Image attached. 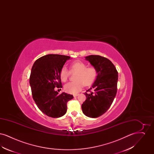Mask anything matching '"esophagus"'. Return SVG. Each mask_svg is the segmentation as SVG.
Listing matches in <instances>:
<instances>
[{
    "instance_id": "obj_1",
    "label": "esophagus",
    "mask_w": 154,
    "mask_h": 154,
    "mask_svg": "<svg viewBox=\"0 0 154 154\" xmlns=\"http://www.w3.org/2000/svg\"><path fill=\"white\" fill-rule=\"evenodd\" d=\"M79 95V94H74L73 96L75 97H77V96Z\"/></svg>"
}]
</instances>
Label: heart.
Returning a JSON list of instances; mask_svg holds the SVG:
<instances>
[{
	"instance_id": "heart-1",
	"label": "heart",
	"mask_w": 154,
	"mask_h": 154,
	"mask_svg": "<svg viewBox=\"0 0 154 154\" xmlns=\"http://www.w3.org/2000/svg\"><path fill=\"white\" fill-rule=\"evenodd\" d=\"M71 73H76L75 81L67 83L65 85V91L70 94H77L79 92L83 87L91 85L95 81L97 76V71L94 67H87V65L81 61H75L70 66ZM70 72L63 67L60 72V78L62 81L65 82L67 80Z\"/></svg>"
}]
</instances>
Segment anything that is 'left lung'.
<instances>
[{
  "instance_id": "1",
  "label": "left lung",
  "mask_w": 154,
  "mask_h": 154,
  "mask_svg": "<svg viewBox=\"0 0 154 154\" xmlns=\"http://www.w3.org/2000/svg\"><path fill=\"white\" fill-rule=\"evenodd\" d=\"M85 60L96 69L97 76L92 87L87 91L89 92H85L87 99L81 108L88 117H99L110 108L116 96L118 72L109 59L100 55H89ZM91 89L94 91L91 92Z\"/></svg>"
}]
</instances>
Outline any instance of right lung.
I'll use <instances>...</instances> for the list:
<instances>
[{"mask_svg": "<svg viewBox=\"0 0 154 154\" xmlns=\"http://www.w3.org/2000/svg\"><path fill=\"white\" fill-rule=\"evenodd\" d=\"M70 57L58 54H48L37 59L32 67L29 83L33 99L44 114L52 118L64 116L67 103L73 96L54 88H62L59 73L66 60Z\"/></svg>", "mask_w": 154, "mask_h": 154, "instance_id": "obj_1", "label": "right lung"}]
</instances>
